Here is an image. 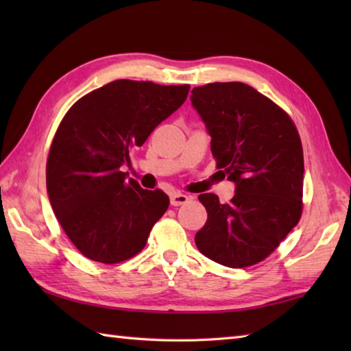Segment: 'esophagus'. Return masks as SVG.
<instances>
[{"label":"esophagus","mask_w":351,"mask_h":351,"mask_svg":"<svg viewBox=\"0 0 351 351\" xmlns=\"http://www.w3.org/2000/svg\"><path fill=\"white\" fill-rule=\"evenodd\" d=\"M190 199H191L190 196L182 195V193H173V195L170 196V204L173 206H181V205L187 204Z\"/></svg>","instance_id":"34e87169"}]
</instances>
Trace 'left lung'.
<instances>
[{
    "mask_svg": "<svg viewBox=\"0 0 351 351\" xmlns=\"http://www.w3.org/2000/svg\"><path fill=\"white\" fill-rule=\"evenodd\" d=\"M190 98L211 136L217 169L237 184L228 204L214 193L199 196L208 219L195 237L196 245L221 265H255L302 217L299 131L285 110L238 81L195 87Z\"/></svg>",
    "mask_w": 351,
    "mask_h": 351,
    "instance_id": "1",
    "label": "left lung"
}]
</instances>
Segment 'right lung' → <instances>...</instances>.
<instances>
[{"instance_id": "1", "label": "right lung", "mask_w": 351, "mask_h": 351, "mask_svg": "<svg viewBox=\"0 0 351 351\" xmlns=\"http://www.w3.org/2000/svg\"><path fill=\"white\" fill-rule=\"evenodd\" d=\"M189 84L116 80L84 95L56 131L47 190L56 217L88 259L119 264L143 250L169 196L126 180L121 166L187 99Z\"/></svg>"}]
</instances>
